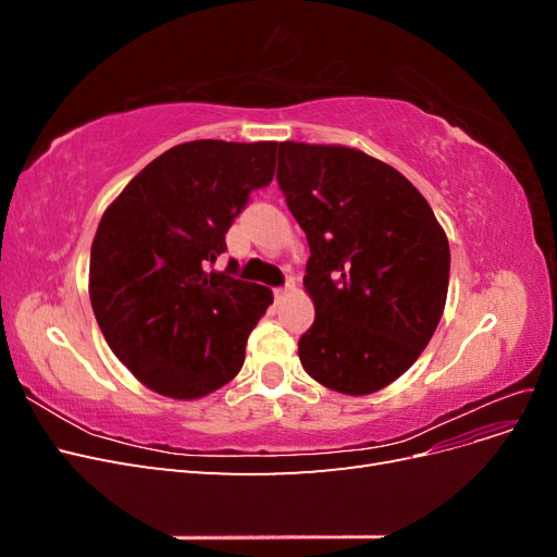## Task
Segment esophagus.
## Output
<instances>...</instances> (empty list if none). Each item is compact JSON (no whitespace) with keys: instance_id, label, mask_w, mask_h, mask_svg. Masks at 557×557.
I'll return each instance as SVG.
<instances>
[{"instance_id":"1","label":"esophagus","mask_w":557,"mask_h":557,"mask_svg":"<svg viewBox=\"0 0 557 557\" xmlns=\"http://www.w3.org/2000/svg\"><path fill=\"white\" fill-rule=\"evenodd\" d=\"M293 288H295V278H293V276H288V278H285V285H281V288H276V290H274V295H276V297H283L285 293L293 290Z\"/></svg>"}]
</instances>
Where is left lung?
I'll return each mask as SVG.
<instances>
[{"mask_svg": "<svg viewBox=\"0 0 557 557\" xmlns=\"http://www.w3.org/2000/svg\"><path fill=\"white\" fill-rule=\"evenodd\" d=\"M278 188L311 248L307 374L369 395L418 360L440 325L450 272L434 211L391 164L344 146L278 144Z\"/></svg>", "mask_w": 557, "mask_h": 557, "instance_id": "1", "label": "left lung"}]
</instances>
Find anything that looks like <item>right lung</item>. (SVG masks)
Masks as SVG:
<instances>
[{
	"label": "right lung",
	"mask_w": 557,
	"mask_h": 557,
	"mask_svg": "<svg viewBox=\"0 0 557 557\" xmlns=\"http://www.w3.org/2000/svg\"><path fill=\"white\" fill-rule=\"evenodd\" d=\"M276 141L178 144L134 176L99 221L90 301L115 358L150 391L197 399L239 374L272 290L213 262L274 178Z\"/></svg>",
	"instance_id": "obj_1"
}]
</instances>
